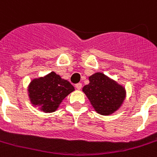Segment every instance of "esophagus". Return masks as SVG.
<instances>
[{"instance_id": "obj_1", "label": "esophagus", "mask_w": 157, "mask_h": 157, "mask_svg": "<svg viewBox=\"0 0 157 157\" xmlns=\"http://www.w3.org/2000/svg\"><path fill=\"white\" fill-rule=\"evenodd\" d=\"M82 83H77V84H75V88L77 89H82Z\"/></svg>"}]
</instances>
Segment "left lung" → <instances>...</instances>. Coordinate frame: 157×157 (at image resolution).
<instances>
[{"mask_svg":"<svg viewBox=\"0 0 157 157\" xmlns=\"http://www.w3.org/2000/svg\"><path fill=\"white\" fill-rule=\"evenodd\" d=\"M89 83L82 88L95 110L102 116H109L123 103L126 91L122 85L102 73L89 77Z\"/></svg>","mask_w":157,"mask_h":157,"instance_id":"left-lung-1","label":"left lung"}]
</instances>
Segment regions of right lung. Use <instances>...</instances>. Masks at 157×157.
Here are the masks:
<instances>
[{"mask_svg": "<svg viewBox=\"0 0 157 157\" xmlns=\"http://www.w3.org/2000/svg\"><path fill=\"white\" fill-rule=\"evenodd\" d=\"M74 90L69 82L55 72L32 80L28 89L31 103L45 113L55 112L62 100Z\"/></svg>", "mask_w": 157, "mask_h": 157, "instance_id": "right-lung-1", "label": "right lung"}]
</instances>
